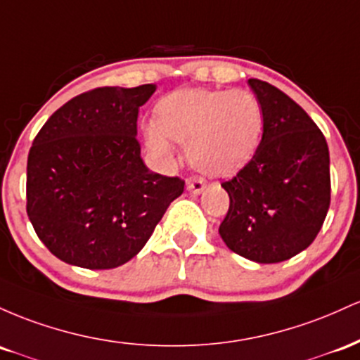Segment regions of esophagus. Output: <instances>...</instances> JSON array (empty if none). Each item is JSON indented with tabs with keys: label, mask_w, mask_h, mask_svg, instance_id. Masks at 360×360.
I'll return each mask as SVG.
<instances>
[{
	"label": "esophagus",
	"mask_w": 360,
	"mask_h": 360,
	"mask_svg": "<svg viewBox=\"0 0 360 360\" xmlns=\"http://www.w3.org/2000/svg\"><path fill=\"white\" fill-rule=\"evenodd\" d=\"M205 188V181L200 176H191L187 180V191L192 193H200Z\"/></svg>",
	"instance_id": "esophagus-1"
}]
</instances>
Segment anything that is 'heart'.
Here are the masks:
<instances>
[{
    "mask_svg": "<svg viewBox=\"0 0 360 360\" xmlns=\"http://www.w3.org/2000/svg\"><path fill=\"white\" fill-rule=\"evenodd\" d=\"M265 126L260 98L250 90L173 91L160 100L144 139L156 158H173V141L187 143L193 168L228 175L255 155Z\"/></svg>",
    "mask_w": 360,
    "mask_h": 360,
    "instance_id": "b5f03b06",
    "label": "heart"
}]
</instances>
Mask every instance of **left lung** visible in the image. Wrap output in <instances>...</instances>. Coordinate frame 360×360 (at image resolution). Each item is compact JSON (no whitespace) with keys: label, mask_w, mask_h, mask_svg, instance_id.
Segmentation results:
<instances>
[{"label":"left lung","mask_w":360,"mask_h":360,"mask_svg":"<svg viewBox=\"0 0 360 360\" xmlns=\"http://www.w3.org/2000/svg\"><path fill=\"white\" fill-rule=\"evenodd\" d=\"M265 112L253 158L223 181L229 209L219 234L231 252L277 264L313 243L330 207V153L313 119L284 91L248 79Z\"/></svg>","instance_id":"8db88e82"}]
</instances>
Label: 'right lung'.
I'll use <instances>...</instances> for the list:
<instances>
[{
	"label": "right lung",
	"instance_id": "add662e5",
	"mask_svg": "<svg viewBox=\"0 0 360 360\" xmlns=\"http://www.w3.org/2000/svg\"><path fill=\"white\" fill-rule=\"evenodd\" d=\"M156 84L102 86L64 103L35 136L27 214L52 255L115 269L143 250L185 181L151 172L137 141L139 107Z\"/></svg>",
	"mask_w": 360,
	"mask_h": 360
}]
</instances>
